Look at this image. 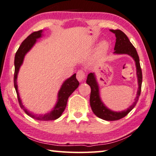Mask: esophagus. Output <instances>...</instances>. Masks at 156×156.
I'll return each instance as SVG.
<instances>
[{
  "mask_svg": "<svg viewBox=\"0 0 156 156\" xmlns=\"http://www.w3.org/2000/svg\"><path fill=\"white\" fill-rule=\"evenodd\" d=\"M86 74L85 73L83 70H79L77 73H76V79H77L78 81L80 82H82L85 80Z\"/></svg>",
  "mask_w": 156,
  "mask_h": 156,
  "instance_id": "esophagus-1",
  "label": "esophagus"
}]
</instances>
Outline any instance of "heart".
Segmentation results:
<instances>
[{
  "mask_svg": "<svg viewBox=\"0 0 156 156\" xmlns=\"http://www.w3.org/2000/svg\"><path fill=\"white\" fill-rule=\"evenodd\" d=\"M108 44L106 41H103L101 43L100 46H99L98 50V54H102L108 50Z\"/></svg>",
  "mask_w": 156,
  "mask_h": 156,
  "instance_id": "1",
  "label": "heart"
}]
</instances>
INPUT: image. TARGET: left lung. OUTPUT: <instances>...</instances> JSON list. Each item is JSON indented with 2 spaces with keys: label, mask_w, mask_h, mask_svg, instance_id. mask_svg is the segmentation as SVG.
I'll return each mask as SVG.
<instances>
[{
  "label": "left lung",
  "mask_w": 156,
  "mask_h": 156,
  "mask_svg": "<svg viewBox=\"0 0 156 156\" xmlns=\"http://www.w3.org/2000/svg\"><path fill=\"white\" fill-rule=\"evenodd\" d=\"M110 31L112 33H114L116 37V42L114 48V53L117 54H128V55L132 56L134 58L135 62H136L139 89L138 91H137V96L136 99H135V102L127 110H125V111L119 112L111 111L110 110L108 109L104 105V104L101 102L98 94V87L96 81V78H95L94 74L93 73H90L88 74L87 83L91 87L90 105H91V108L94 113L101 119H105V120L107 121H115L125 117L136 106L139 101V98L141 91L142 72L139 62L138 53H137L136 48H134V46H133L132 43L130 42V41L129 40L127 35L123 31L119 30V29H116V30L111 29Z\"/></svg>",
  "instance_id": "left-lung-1"
}]
</instances>
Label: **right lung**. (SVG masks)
<instances>
[{
  "label": "right lung",
  "mask_w": 156,
  "mask_h": 156,
  "mask_svg": "<svg viewBox=\"0 0 156 156\" xmlns=\"http://www.w3.org/2000/svg\"><path fill=\"white\" fill-rule=\"evenodd\" d=\"M41 30H39L38 31H34V32L31 33L30 35H29L23 41L22 44L18 48V50L16 52L15 56V73H14V86L15 91L17 95V100L19 102V104L20 108L23 109L27 114L29 116L32 117L34 119H38V120H44V121H48V120H54V119H58V117L61 116L62 112L66 108L67 102L68 100L69 96L73 93L76 88L79 87L80 83H79L78 80L76 78V74H74L70 78L67 79L65 82L63 83L62 85L61 89H60L59 93H58V103L56 105L54 108L53 110L50 112L45 115L44 116H35L33 114L29 112L27 110H25L24 105H22L21 102V100L20 98L19 93H18L17 90V76L18 72H19L20 67L21 66L23 62V59L25 54L30 50L31 47L34 46V44L36 43L37 39L41 37Z\"/></svg>",
  "instance_id": "obj_1"
}]
</instances>
